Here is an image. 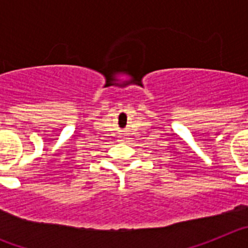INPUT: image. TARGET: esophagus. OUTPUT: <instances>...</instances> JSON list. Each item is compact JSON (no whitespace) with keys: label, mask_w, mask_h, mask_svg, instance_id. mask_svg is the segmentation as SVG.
<instances>
[{"label":"esophagus","mask_w":248,"mask_h":248,"mask_svg":"<svg viewBox=\"0 0 248 248\" xmlns=\"http://www.w3.org/2000/svg\"><path fill=\"white\" fill-rule=\"evenodd\" d=\"M120 140H122V141H124V140H125V137H124V135H122V137H120Z\"/></svg>","instance_id":"34e87169"}]
</instances>
